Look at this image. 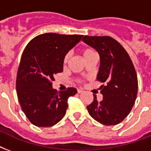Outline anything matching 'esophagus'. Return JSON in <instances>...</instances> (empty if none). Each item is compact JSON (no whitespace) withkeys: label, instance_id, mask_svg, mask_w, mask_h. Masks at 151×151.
I'll list each match as a JSON object with an SVG mask.
<instances>
[{"label":"esophagus","instance_id":"obj_1","mask_svg":"<svg viewBox=\"0 0 151 151\" xmlns=\"http://www.w3.org/2000/svg\"><path fill=\"white\" fill-rule=\"evenodd\" d=\"M83 92H84L83 90H81V89H78V94H81V93H82Z\"/></svg>","mask_w":151,"mask_h":151}]
</instances>
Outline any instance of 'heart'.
<instances>
[{"mask_svg": "<svg viewBox=\"0 0 151 151\" xmlns=\"http://www.w3.org/2000/svg\"><path fill=\"white\" fill-rule=\"evenodd\" d=\"M81 55H82L83 58L85 59V60L86 61L88 59H89L90 57H92V55H94L96 54V52H95L92 48H84L81 49ZM70 54H66L65 56H64V59H63V64L64 65H66L67 63L69 62V59H70Z\"/></svg>", "mask_w": 151, "mask_h": 151, "instance_id": "obj_1", "label": "heart"}]
</instances>
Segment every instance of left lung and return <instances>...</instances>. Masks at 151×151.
<instances>
[{"mask_svg":"<svg viewBox=\"0 0 151 151\" xmlns=\"http://www.w3.org/2000/svg\"><path fill=\"white\" fill-rule=\"evenodd\" d=\"M82 41L94 48L100 57L97 81L103 99L96 96L87 106L90 116L104 125L121 123L133 106L138 91L136 70L128 52L115 39L109 36H85Z\"/></svg>","mask_w":151,"mask_h":151,"instance_id":"8db88e82","label":"left lung"}]
</instances>
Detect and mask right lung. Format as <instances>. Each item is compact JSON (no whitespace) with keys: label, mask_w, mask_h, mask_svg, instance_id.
<instances>
[{"label":"right lung","mask_w":151,"mask_h":151,"mask_svg":"<svg viewBox=\"0 0 151 151\" xmlns=\"http://www.w3.org/2000/svg\"><path fill=\"white\" fill-rule=\"evenodd\" d=\"M83 35L47 33L29 41L22 52L16 78V92L22 111L32 124L51 127L66 114L67 100L77 93L74 88L57 92L54 76L63 70L66 53Z\"/></svg>","instance_id":"obj_1"}]
</instances>
